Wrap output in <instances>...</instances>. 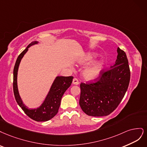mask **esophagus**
Returning <instances> with one entry per match:
<instances>
[{"label": "esophagus", "instance_id": "obj_1", "mask_svg": "<svg viewBox=\"0 0 147 147\" xmlns=\"http://www.w3.org/2000/svg\"><path fill=\"white\" fill-rule=\"evenodd\" d=\"M73 84L74 85H78L79 84L78 79L76 78H74L73 80Z\"/></svg>", "mask_w": 147, "mask_h": 147}]
</instances>
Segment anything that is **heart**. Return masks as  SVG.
<instances>
[{
    "instance_id": "obj_1",
    "label": "heart",
    "mask_w": 147,
    "mask_h": 147,
    "mask_svg": "<svg viewBox=\"0 0 147 147\" xmlns=\"http://www.w3.org/2000/svg\"><path fill=\"white\" fill-rule=\"evenodd\" d=\"M96 55L94 53H87L80 59L79 63L86 65L90 63L96 58ZM102 69V63L96 62L89 65L83 71V76L88 80H93L99 77Z\"/></svg>"
}]
</instances>
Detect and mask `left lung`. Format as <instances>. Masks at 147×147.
Here are the masks:
<instances>
[{"mask_svg":"<svg viewBox=\"0 0 147 147\" xmlns=\"http://www.w3.org/2000/svg\"><path fill=\"white\" fill-rule=\"evenodd\" d=\"M117 53L114 65L105 71L101 70L95 82L80 83L79 105L89 116L109 115L119 105L128 88V60L124 51L118 48Z\"/></svg>","mask_w":147,"mask_h":147,"instance_id":"obj_1","label":"left lung"}]
</instances>
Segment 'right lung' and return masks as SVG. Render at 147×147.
<instances>
[{
  "mask_svg": "<svg viewBox=\"0 0 147 147\" xmlns=\"http://www.w3.org/2000/svg\"><path fill=\"white\" fill-rule=\"evenodd\" d=\"M38 43V41H33L19 55L13 69V92L18 105L26 114L36 121H46L53 118L58 112L60 105L61 99L65 91L69 87L73 81V76H57L52 85L50 90L45 100L41 106L35 109H30L24 105L19 94L17 86V75L19 65L23 56L27 53L29 47Z\"/></svg>",
  "mask_w": 147,
  "mask_h": 147,
  "instance_id": "obj_1",
  "label": "right lung"
}]
</instances>
